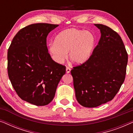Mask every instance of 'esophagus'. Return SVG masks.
I'll use <instances>...</instances> for the list:
<instances>
[{"mask_svg": "<svg viewBox=\"0 0 133 133\" xmlns=\"http://www.w3.org/2000/svg\"><path fill=\"white\" fill-rule=\"evenodd\" d=\"M70 71H71V68H69V67H66V73H70Z\"/></svg>", "mask_w": 133, "mask_h": 133, "instance_id": "34e87169", "label": "esophagus"}]
</instances>
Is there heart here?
Masks as SVG:
<instances>
[{
    "instance_id": "b5f03b06",
    "label": "heart",
    "mask_w": 133,
    "mask_h": 133,
    "mask_svg": "<svg viewBox=\"0 0 133 133\" xmlns=\"http://www.w3.org/2000/svg\"><path fill=\"white\" fill-rule=\"evenodd\" d=\"M96 38L90 31L68 28L61 31L55 38V42L48 45L52 59L62 63L67 57L76 64L82 63L90 57L95 45Z\"/></svg>"
}]
</instances>
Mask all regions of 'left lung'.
<instances>
[{
  "label": "left lung",
  "instance_id": "8db88e82",
  "mask_svg": "<svg viewBox=\"0 0 133 133\" xmlns=\"http://www.w3.org/2000/svg\"><path fill=\"white\" fill-rule=\"evenodd\" d=\"M101 31L98 45L89 59L71 70L76 97L82 106L93 108L111 101L125 81L128 54L121 36L110 27Z\"/></svg>",
  "mask_w": 133,
  "mask_h": 133
}]
</instances>
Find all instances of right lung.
I'll return each mask as SVG.
<instances>
[{"label":"right lung","mask_w":133,"mask_h":133,"mask_svg":"<svg viewBox=\"0 0 133 133\" xmlns=\"http://www.w3.org/2000/svg\"><path fill=\"white\" fill-rule=\"evenodd\" d=\"M59 26L34 23L14 36L8 50V74L20 98L37 106L52 101L66 67L54 62L46 46L49 32Z\"/></svg>","instance_id":"add662e5"}]
</instances>
